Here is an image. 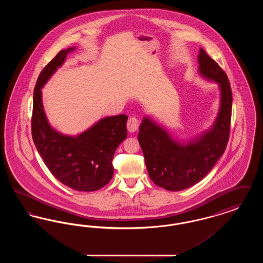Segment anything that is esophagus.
I'll list each match as a JSON object with an SVG mask.
<instances>
[{
	"instance_id": "esophagus-1",
	"label": "esophagus",
	"mask_w": 263,
	"mask_h": 263,
	"mask_svg": "<svg viewBox=\"0 0 263 263\" xmlns=\"http://www.w3.org/2000/svg\"><path fill=\"white\" fill-rule=\"evenodd\" d=\"M138 128H139V120L136 117L132 116L128 119V122H127V129L129 132L133 133L135 131H137Z\"/></svg>"
}]
</instances>
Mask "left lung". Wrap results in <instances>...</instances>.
I'll use <instances>...</instances> for the list:
<instances>
[{
  "label": "left lung",
  "mask_w": 263,
  "mask_h": 263,
  "mask_svg": "<svg viewBox=\"0 0 263 263\" xmlns=\"http://www.w3.org/2000/svg\"><path fill=\"white\" fill-rule=\"evenodd\" d=\"M199 73L218 83L221 104L212 127L188 143H179L150 117H144L138 140L151 179L160 187L180 191L199 182L224 154L232 116V88L222 68L200 48Z\"/></svg>",
  "instance_id": "1"
}]
</instances>
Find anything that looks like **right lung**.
<instances>
[{
    "instance_id": "add662e5",
    "label": "right lung",
    "mask_w": 263,
    "mask_h": 263,
    "mask_svg": "<svg viewBox=\"0 0 263 263\" xmlns=\"http://www.w3.org/2000/svg\"><path fill=\"white\" fill-rule=\"evenodd\" d=\"M75 47L61 50L41 71L33 92L31 134L44 163L60 182L77 191H96L106 185L113 176V156L127 137V115L100 119L87 131L67 136L53 129L44 113L41 88L68 53Z\"/></svg>"
}]
</instances>
